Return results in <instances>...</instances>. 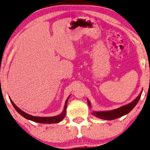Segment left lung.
<instances>
[{
    "label": "left lung",
    "mask_w": 150,
    "mask_h": 150,
    "mask_svg": "<svg viewBox=\"0 0 150 150\" xmlns=\"http://www.w3.org/2000/svg\"><path fill=\"white\" fill-rule=\"evenodd\" d=\"M141 93L139 94V96L136 98L135 100H133L132 102H130L128 105H126L125 106H122L120 108H117V109L111 110V111H93L92 115H93L94 116L99 117L100 119H103V120H114L117 117H122L123 115L127 114L132 111V109L135 107V106L137 105V103L139 101L140 98L141 96ZM88 102V105L90 107H91V104L90 101L88 100H87Z\"/></svg>",
    "instance_id": "obj_1"
}]
</instances>
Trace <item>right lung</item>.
I'll return each mask as SVG.
<instances>
[{
	"instance_id": "right-lung-1",
	"label": "right lung",
	"mask_w": 150,
	"mask_h": 150,
	"mask_svg": "<svg viewBox=\"0 0 150 150\" xmlns=\"http://www.w3.org/2000/svg\"><path fill=\"white\" fill-rule=\"evenodd\" d=\"M70 96L69 98H67V100H66L65 105H64V108L63 111H62L61 114L56 115V116H52V117H38V116H33V115L28 114V113H25L24 111H23L21 109H20L18 107H16V105L13 102L12 100L9 98L11 102H12L13 107H14V109L16 110V111L19 113L20 115H21L23 117H24L25 118L28 119V120H32L33 122H39V123H44V124H52V123H57L61 122V121L63 120L66 115V107H67V102L68 100L69 99Z\"/></svg>"
}]
</instances>
